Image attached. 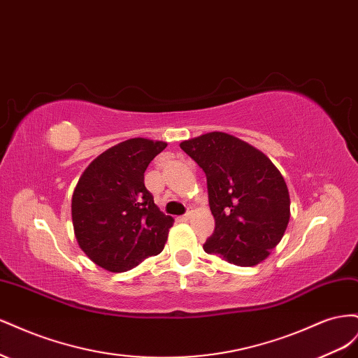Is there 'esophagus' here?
Returning a JSON list of instances; mask_svg holds the SVG:
<instances>
[{
	"mask_svg": "<svg viewBox=\"0 0 358 358\" xmlns=\"http://www.w3.org/2000/svg\"><path fill=\"white\" fill-rule=\"evenodd\" d=\"M192 216V210H188L185 215H182V216H179V221H188L189 218Z\"/></svg>",
	"mask_w": 358,
	"mask_h": 358,
	"instance_id": "34e87169",
	"label": "esophagus"
}]
</instances>
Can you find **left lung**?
Here are the masks:
<instances>
[{
	"mask_svg": "<svg viewBox=\"0 0 358 358\" xmlns=\"http://www.w3.org/2000/svg\"><path fill=\"white\" fill-rule=\"evenodd\" d=\"M180 148L206 173L215 231L203 249L231 264L262 263L280 242L289 221L287 183L262 150L213 131Z\"/></svg>",
	"mask_w": 358,
	"mask_h": 358,
	"instance_id": "8db88e82",
	"label": "left lung"
}]
</instances>
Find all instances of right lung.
Masks as SVG:
<instances>
[{
  "label": "right lung",
  "mask_w": 358,
  "mask_h": 358,
  "mask_svg": "<svg viewBox=\"0 0 358 358\" xmlns=\"http://www.w3.org/2000/svg\"><path fill=\"white\" fill-rule=\"evenodd\" d=\"M166 142L129 138L104 150L86 167L73 192L74 236L91 262L127 272L164 249L175 220L145 187V171Z\"/></svg>",
  "instance_id": "obj_1"
}]
</instances>
